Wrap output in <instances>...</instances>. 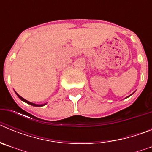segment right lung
<instances>
[{"instance_id":"right-lung-1","label":"right lung","mask_w":152,"mask_h":152,"mask_svg":"<svg viewBox=\"0 0 152 152\" xmlns=\"http://www.w3.org/2000/svg\"><path fill=\"white\" fill-rule=\"evenodd\" d=\"M15 93H16V94L17 95V96H18V97L20 98L21 100H23V101L25 102V103H28V104H30V105H32V106H34V107H42V106H44V105H45V104H46V103H45V104H36V103H31V102H29V101H28V100H25V99H24V98H23L21 96H20V95H19L16 92V91H15Z\"/></svg>"}]
</instances>
